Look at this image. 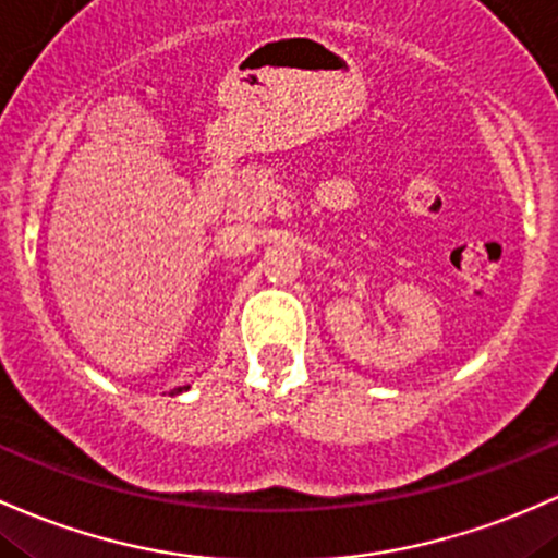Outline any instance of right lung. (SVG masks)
Segmentation results:
<instances>
[{
    "instance_id": "1",
    "label": "right lung",
    "mask_w": 558,
    "mask_h": 558,
    "mask_svg": "<svg viewBox=\"0 0 558 558\" xmlns=\"http://www.w3.org/2000/svg\"><path fill=\"white\" fill-rule=\"evenodd\" d=\"M190 387H177L174 391H171V395H182V391H187Z\"/></svg>"
}]
</instances>
